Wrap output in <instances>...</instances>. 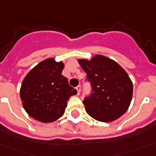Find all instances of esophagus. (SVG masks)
<instances>
[{"mask_svg": "<svg viewBox=\"0 0 156 156\" xmlns=\"http://www.w3.org/2000/svg\"><path fill=\"white\" fill-rule=\"evenodd\" d=\"M76 90H77V94L80 95V86H77L76 87Z\"/></svg>", "mask_w": 156, "mask_h": 156, "instance_id": "esophagus-1", "label": "esophagus"}]
</instances>
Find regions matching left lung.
Returning <instances> with one entry per match:
<instances>
[{
	"label": "left lung",
	"mask_w": 156,
	"mask_h": 156,
	"mask_svg": "<svg viewBox=\"0 0 156 156\" xmlns=\"http://www.w3.org/2000/svg\"><path fill=\"white\" fill-rule=\"evenodd\" d=\"M78 63L91 82L92 92L83 104L89 115L97 121L110 122L128 109L133 86L128 74L115 60L100 54Z\"/></svg>",
	"instance_id": "left-lung-1"
}]
</instances>
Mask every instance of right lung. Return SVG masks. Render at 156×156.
<instances>
[{
    "label": "right lung",
    "instance_id": "1",
    "mask_svg": "<svg viewBox=\"0 0 156 156\" xmlns=\"http://www.w3.org/2000/svg\"><path fill=\"white\" fill-rule=\"evenodd\" d=\"M64 64L48 58L28 72L20 87L26 113L36 121L53 122L64 115L69 98L77 91L62 75Z\"/></svg>",
    "mask_w": 156,
    "mask_h": 156
}]
</instances>
